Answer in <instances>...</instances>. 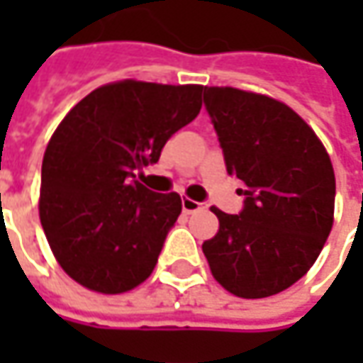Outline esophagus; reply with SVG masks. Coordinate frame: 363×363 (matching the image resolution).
Here are the masks:
<instances>
[{
  "mask_svg": "<svg viewBox=\"0 0 363 363\" xmlns=\"http://www.w3.org/2000/svg\"><path fill=\"white\" fill-rule=\"evenodd\" d=\"M182 208H184V212H186V214H194V212H198V210H203V208H206V203L196 202V200H189V198H184V200H182Z\"/></svg>",
  "mask_w": 363,
  "mask_h": 363,
  "instance_id": "34e87169",
  "label": "esophagus"
}]
</instances>
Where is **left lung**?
<instances>
[{"mask_svg":"<svg viewBox=\"0 0 363 363\" xmlns=\"http://www.w3.org/2000/svg\"><path fill=\"white\" fill-rule=\"evenodd\" d=\"M226 172L244 184L242 210L214 208L202 244L220 285L242 299L285 291L313 267L333 226L335 175L313 129L283 103L238 89H203Z\"/></svg>","mask_w":363,"mask_h":363,"instance_id":"8db88e82","label":"left lung"}]
</instances>
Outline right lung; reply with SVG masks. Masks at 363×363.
Instances as JSON below:
<instances>
[{
	"label": "right lung",
	"instance_id": "right-lung-1",
	"mask_svg": "<svg viewBox=\"0 0 363 363\" xmlns=\"http://www.w3.org/2000/svg\"><path fill=\"white\" fill-rule=\"evenodd\" d=\"M202 91L123 80L86 94L58 125L42 161L40 222L77 283L115 295L153 272L182 198L137 175L198 117Z\"/></svg>",
	"mask_w": 363,
	"mask_h": 363
}]
</instances>
